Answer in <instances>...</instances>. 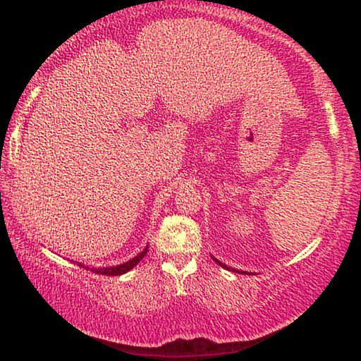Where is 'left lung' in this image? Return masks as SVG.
Returning <instances> with one entry per match:
<instances>
[{"instance_id": "left-lung-1", "label": "left lung", "mask_w": 361, "mask_h": 361, "mask_svg": "<svg viewBox=\"0 0 361 361\" xmlns=\"http://www.w3.org/2000/svg\"><path fill=\"white\" fill-rule=\"evenodd\" d=\"M212 258H213V256H212ZM213 259H215V262H218V264L221 266V267H224V269H229V271H235V269H231V267H228L226 264H223V262H219L216 258H213ZM235 272H239V271H235ZM239 274H247V272H243V271H242V272H239Z\"/></svg>"}]
</instances>
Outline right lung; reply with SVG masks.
<instances>
[{
	"instance_id": "right-lung-1",
	"label": "right lung",
	"mask_w": 361,
	"mask_h": 361,
	"mask_svg": "<svg viewBox=\"0 0 361 361\" xmlns=\"http://www.w3.org/2000/svg\"><path fill=\"white\" fill-rule=\"evenodd\" d=\"M148 253V247H145V250L142 253H138L135 258H132V259H129L127 262H122V264H119V266H113V267H99V269H90V271H94L95 274H102V276H121V274H126V272H129L130 269H133L135 267L140 261H142L143 258H145V255ZM81 267H85V269H89L87 266H84V264H79Z\"/></svg>"
}]
</instances>
